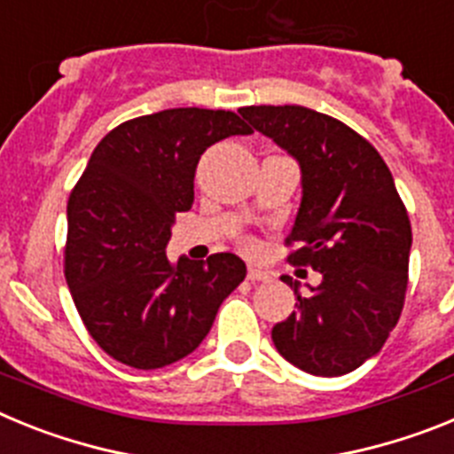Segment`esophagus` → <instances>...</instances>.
<instances>
[{"instance_id": "obj_1", "label": "esophagus", "mask_w": 454, "mask_h": 454, "mask_svg": "<svg viewBox=\"0 0 454 454\" xmlns=\"http://www.w3.org/2000/svg\"><path fill=\"white\" fill-rule=\"evenodd\" d=\"M247 279H250V282H270V272L262 270V268L256 266H250L247 268Z\"/></svg>"}]
</instances>
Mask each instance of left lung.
<instances>
[{
    "label": "left lung",
    "mask_w": 454,
    "mask_h": 454,
    "mask_svg": "<svg viewBox=\"0 0 454 454\" xmlns=\"http://www.w3.org/2000/svg\"><path fill=\"white\" fill-rule=\"evenodd\" d=\"M256 131L298 161L302 202L286 243L320 272L298 311L272 327L277 352L311 375H346L387 343L404 304L411 224L391 170L348 124L307 106H246Z\"/></svg>",
    "instance_id": "8db88e82"
}]
</instances>
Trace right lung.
Here are the masks:
<instances>
[{"label": "right lung", "mask_w": 454, "mask_h": 454, "mask_svg": "<svg viewBox=\"0 0 454 454\" xmlns=\"http://www.w3.org/2000/svg\"><path fill=\"white\" fill-rule=\"evenodd\" d=\"M252 129L231 111L166 108L127 120L90 154L67 200L66 279L88 334L115 362L170 366L208 334L223 300L246 279L231 252L207 262L166 246L207 147Z\"/></svg>", "instance_id": "add662e5"}]
</instances>
